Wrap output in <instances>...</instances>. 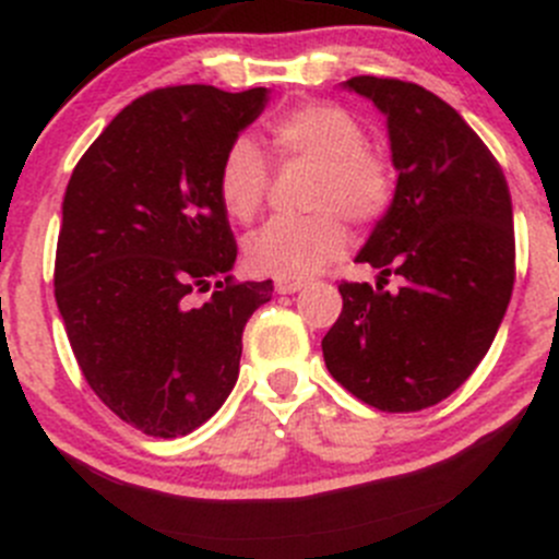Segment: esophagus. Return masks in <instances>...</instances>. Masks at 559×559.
<instances>
[{"mask_svg": "<svg viewBox=\"0 0 559 559\" xmlns=\"http://www.w3.org/2000/svg\"><path fill=\"white\" fill-rule=\"evenodd\" d=\"M307 285V282L304 280H277V293H282V296H290V293H298L301 290V287Z\"/></svg>", "mask_w": 559, "mask_h": 559, "instance_id": "obj_1", "label": "esophagus"}]
</instances>
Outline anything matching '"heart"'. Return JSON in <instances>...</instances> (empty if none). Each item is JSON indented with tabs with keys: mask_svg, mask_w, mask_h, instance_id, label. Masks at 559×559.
Returning <instances> with one entry per match:
<instances>
[{
	"mask_svg": "<svg viewBox=\"0 0 559 559\" xmlns=\"http://www.w3.org/2000/svg\"><path fill=\"white\" fill-rule=\"evenodd\" d=\"M266 136L277 164L314 166L304 217H274L245 241L250 272L277 280H304L336 261L349 245V228L373 226L395 201V169L368 145L366 126L347 107L312 102L274 115ZM272 169L255 142L234 140L217 169V199L237 223L263 212Z\"/></svg>",
	"mask_w": 559,
	"mask_h": 559,
	"instance_id": "obj_1",
	"label": "heart"
}]
</instances>
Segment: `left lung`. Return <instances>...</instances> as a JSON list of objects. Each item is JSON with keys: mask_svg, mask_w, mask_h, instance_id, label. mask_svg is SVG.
Returning <instances> with one entry per match:
<instances>
[{"mask_svg": "<svg viewBox=\"0 0 559 559\" xmlns=\"http://www.w3.org/2000/svg\"><path fill=\"white\" fill-rule=\"evenodd\" d=\"M347 85L384 115L395 201L355 261L377 287L342 280L344 307L322 338L331 377L390 414L450 399L490 349L516 277L511 193L500 164L423 85L358 74ZM390 273L405 285L383 290Z\"/></svg>", "mask_w": 559, "mask_h": 559, "instance_id": "left-lung-1", "label": "left lung"}]
</instances>
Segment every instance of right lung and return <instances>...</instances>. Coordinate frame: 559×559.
<instances>
[{
    "instance_id": "right-lung-1",
    "label": "right lung",
    "mask_w": 559,
    "mask_h": 559,
    "mask_svg": "<svg viewBox=\"0 0 559 559\" xmlns=\"http://www.w3.org/2000/svg\"><path fill=\"white\" fill-rule=\"evenodd\" d=\"M263 102L266 88H155L69 177L53 269L69 344L102 404L155 439L191 433L223 406L241 331L274 293L272 280L228 274L237 239L217 199L223 153Z\"/></svg>"
}]
</instances>
